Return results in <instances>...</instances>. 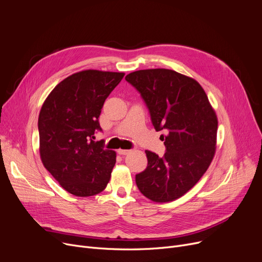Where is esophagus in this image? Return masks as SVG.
I'll list each match as a JSON object with an SVG mask.
<instances>
[{
    "instance_id": "34e87169",
    "label": "esophagus",
    "mask_w": 262,
    "mask_h": 262,
    "mask_svg": "<svg viewBox=\"0 0 262 262\" xmlns=\"http://www.w3.org/2000/svg\"><path fill=\"white\" fill-rule=\"evenodd\" d=\"M130 152V150H128V149H118V154H120V155H127L128 153Z\"/></svg>"
}]
</instances>
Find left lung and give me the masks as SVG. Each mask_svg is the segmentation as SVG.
Wrapping results in <instances>:
<instances>
[{"label":"left lung","mask_w":262,"mask_h":262,"mask_svg":"<svg viewBox=\"0 0 262 262\" xmlns=\"http://www.w3.org/2000/svg\"><path fill=\"white\" fill-rule=\"evenodd\" d=\"M126 81L143 99L166 153L145 150L146 169L136 175L141 193L156 203L183 196L207 171L215 152L217 119L199 82L169 69L129 73Z\"/></svg>","instance_id":"1"}]
</instances>
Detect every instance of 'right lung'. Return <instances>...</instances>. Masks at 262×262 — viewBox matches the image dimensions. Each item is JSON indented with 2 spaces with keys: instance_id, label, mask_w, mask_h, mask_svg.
<instances>
[{
  "instance_id": "1",
  "label": "right lung",
  "mask_w": 262,
  "mask_h": 262,
  "mask_svg": "<svg viewBox=\"0 0 262 262\" xmlns=\"http://www.w3.org/2000/svg\"><path fill=\"white\" fill-rule=\"evenodd\" d=\"M124 73L85 70L64 78L49 94L38 119L39 150L45 168L76 196L102 192L116 163V152L93 141L102 132L99 117Z\"/></svg>"
}]
</instances>
